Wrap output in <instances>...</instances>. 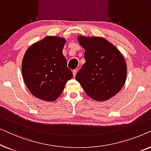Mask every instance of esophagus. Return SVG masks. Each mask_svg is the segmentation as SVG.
I'll list each match as a JSON object with an SVG mask.
<instances>
[{"instance_id":"34e87169","label":"esophagus","mask_w":151,"mask_h":151,"mask_svg":"<svg viewBox=\"0 0 151 151\" xmlns=\"http://www.w3.org/2000/svg\"><path fill=\"white\" fill-rule=\"evenodd\" d=\"M76 73H77V70H73V77H75Z\"/></svg>"}]
</instances>
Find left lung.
<instances>
[{"mask_svg":"<svg viewBox=\"0 0 151 151\" xmlns=\"http://www.w3.org/2000/svg\"><path fill=\"white\" fill-rule=\"evenodd\" d=\"M85 49V63L76 79L88 96L105 101L116 95L124 85L127 67L119 51L100 37H78Z\"/></svg>","mask_w":151,"mask_h":151,"instance_id":"8db88e82","label":"left lung"}]
</instances>
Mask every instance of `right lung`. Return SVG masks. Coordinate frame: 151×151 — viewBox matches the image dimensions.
<instances>
[{
	"instance_id": "right-lung-1",
	"label": "right lung",
	"mask_w": 151,
	"mask_h": 151,
	"mask_svg": "<svg viewBox=\"0 0 151 151\" xmlns=\"http://www.w3.org/2000/svg\"><path fill=\"white\" fill-rule=\"evenodd\" d=\"M65 38L47 36L33 44L24 53L22 73L24 83L35 97L53 102L63 93L73 73L63 54Z\"/></svg>"
}]
</instances>
